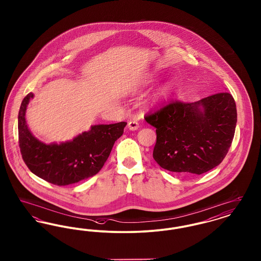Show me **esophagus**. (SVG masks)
Here are the masks:
<instances>
[{"mask_svg":"<svg viewBox=\"0 0 261 261\" xmlns=\"http://www.w3.org/2000/svg\"><path fill=\"white\" fill-rule=\"evenodd\" d=\"M139 127H140V125H139V122L136 121V120H131V121L128 122V128L131 131H135L137 129H139Z\"/></svg>","mask_w":261,"mask_h":261,"instance_id":"34e87169","label":"esophagus"}]
</instances>
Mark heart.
Segmentation results:
<instances>
[{
	"label": "heart",
	"instance_id": "1",
	"mask_svg": "<svg viewBox=\"0 0 261 261\" xmlns=\"http://www.w3.org/2000/svg\"><path fill=\"white\" fill-rule=\"evenodd\" d=\"M171 91V86L170 85H165L163 87L161 88L153 96V99L154 100H161V99H165Z\"/></svg>",
	"mask_w": 261,
	"mask_h": 261
}]
</instances>
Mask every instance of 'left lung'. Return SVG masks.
Listing matches in <instances>:
<instances>
[{"mask_svg": "<svg viewBox=\"0 0 261 261\" xmlns=\"http://www.w3.org/2000/svg\"><path fill=\"white\" fill-rule=\"evenodd\" d=\"M145 119L156 128L154 161L174 173L200 175L219 165L231 147L236 102L228 92L195 102L175 99L148 112Z\"/></svg>", "mask_w": 261, "mask_h": 261, "instance_id": "8db88e82", "label": "left lung"}]
</instances>
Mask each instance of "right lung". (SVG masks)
I'll list each match as a JSON object with an SVG mask.
<instances>
[{
	"label": "right lung",
	"mask_w": 261,
	"mask_h": 261,
	"mask_svg": "<svg viewBox=\"0 0 261 261\" xmlns=\"http://www.w3.org/2000/svg\"><path fill=\"white\" fill-rule=\"evenodd\" d=\"M31 98L32 93L26 95L18 112V145L29 170L57 186L75 184L98 173L127 122L94 125L71 142L46 145L30 133L25 121Z\"/></svg>",
	"instance_id": "obj_1"
}]
</instances>
